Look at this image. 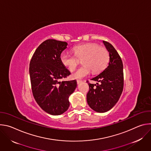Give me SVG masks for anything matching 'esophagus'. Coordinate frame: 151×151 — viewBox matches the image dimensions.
<instances>
[{
  "label": "esophagus",
  "mask_w": 151,
  "mask_h": 151,
  "mask_svg": "<svg viewBox=\"0 0 151 151\" xmlns=\"http://www.w3.org/2000/svg\"><path fill=\"white\" fill-rule=\"evenodd\" d=\"M82 81L81 80H77V83L78 84H79L80 83H81Z\"/></svg>",
  "instance_id": "obj_1"
}]
</instances>
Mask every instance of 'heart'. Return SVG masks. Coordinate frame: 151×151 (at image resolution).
Masks as SVG:
<instances>
[{
	"label": "heart",
	"instance_id": "1",
	"mask_svg": "<svg viewBox=\"0 0 151 151\" xmlns=\"http://www.w3.org/2000/svg\"><path fill=\"white\" fill-rule=\"evenodd\" d=\"M72 51L75 56L63 52L60 55V61L70 71H73L79 63L78 60H82L83 66L72 74L75 79H82L87 76L91 70L93 73L100 72L109 63V52L105 48L99 47L96 44L79 45L74 47Z\"/></svg>",
	"mask_w": 151,
	"mask_h": 151
}]
</instances>
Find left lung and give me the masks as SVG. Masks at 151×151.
Returning <instances> with one entry per match:
<instances>
[{
  "label": "left lung",
  "mask_w": 151,
  "mask_h": 151,
  "mask_svg": "<svg viewBox=\"0 0 151 151\" xmlns=\"http://www.w3.org/2000/svg\"><path fill=\"white\" fill-rule=\"evenodd\" d=\"M103 43L109 52L108 66L91 79L99 83H88L90 90L87 94L89 106L99 113L107 112L112 108L119 100L124 87L123 64L121 58L110 43L104 40Z\"/></svg>",
  "instance_id": "obj_1"
}]
</instances>
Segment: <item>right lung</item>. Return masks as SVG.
<instances>
[{
    "mask_svg": "<svg viewBox=\"0 0 151 151\" xmlns=\"http://www.w3.org/2000/svg\"><path fill=\"white\" fill-rule=\"evenodd\" d=\"M68 43L55 39L43 42L30 60L29 73L34 98L47 113L59 115L70 106L69 96L77 87L76 80L60 81L70 72L60 61Z\"/></svg>",
    "mask_w": 151,
    "mask_h": 151,
    "instance_id": "add662e5",
    "label": "right lung"
}]
</instances>
